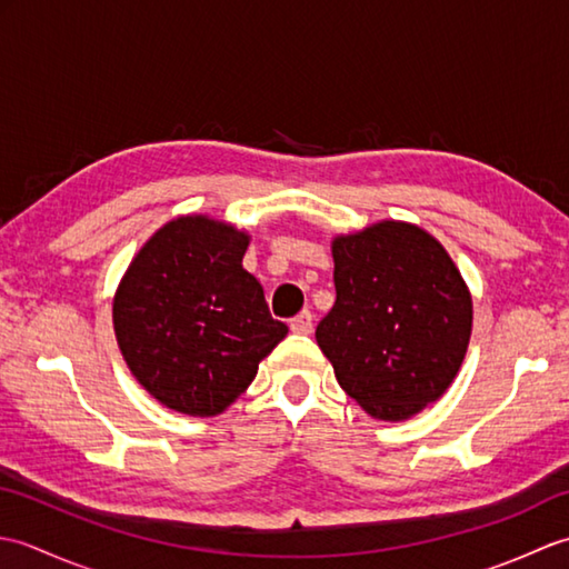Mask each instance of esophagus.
Returning <instances> with one entry per match:
<instances>
[{
    "label": "esophagus",
    "mask_w": 569,
    "mask_h": 569,
    "mask_svg": "<svg viewBox=\"0 0 569 569\" xmlns=\"http://www.w3.org/2000/svg\"><path fill=\"white\" fill-rule=\"evenodd\" d=\"M291 330L296 335H310L312 332V312L303 310V312H300V316H296L291 320Z\"/></svg>",
    "instance_id": "obj_1"
}]
</instances>
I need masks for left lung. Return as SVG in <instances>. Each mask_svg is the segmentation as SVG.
Wrapping results in <instances>:
<instances>
[{"label":"left lung","mask_w":569,"mask_h":569,"mask_svg":"<svg viewBox=\"0 0 569 569\" xmlns=\"http://www.w3.org/2000/svg\"><path fill=\"white\" fill-rule=\"evenodd\" d=\"M337 300L318 325L322 355L347 396L381 420L438 401L471 332V298L438 239L379 222L332 241Z\"/></svg>","instance_id":"obj_1"}]
</instances>
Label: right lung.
Segmentation results:
<instances>
[{
    "mask_svg": "<svg viewBox=\"0 0 569 569\" xmlns=\"http://www.w3.org/2000/svg\"><path fill=\"white\" fill-rule=\"evenodd\" d=\"M247 247L232 224L178 217L143 244L119 283V349L143 389L178 413H222L288 332L241 266Z\"/></svg>",
    "mask_w": 569,
    "mask_h": 569,
    "instance_id": "right-lung-1",
    "label": "right lung"
}]
</instances>
